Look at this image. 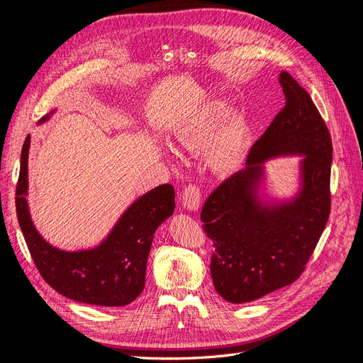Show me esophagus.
Wrapping results in <instances>:
<instances>
[{"mask_svg": "<svg viewBox=\"0 0 363 363\" xmlns=\"http://www.w3.org/2000/svg\"><path fill=\"white\" fill-rule=\"evenodd\" d=\"M201 203V192L196 184H189L183 192V206L191 212H196Z\"/></svg>", "mask_w": 363, "mask_h": 363, "instance_id": "1", "label": "esophagus"}]
</instances>
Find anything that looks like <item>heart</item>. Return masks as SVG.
I'll return each instance as SVG.
<instances>
[{
	"label": "heart",
	"mask_w": 363,
	"mask_h": 363,
	"mask_svg": "<svg viewBox=\"0 0 363 363\" xmlns=\"http://www.w3.org/2000/svg\"><path fill=\"white\" fill-rule=\"evenodd\" d=\"M174 147L184 152H204L207 168L216 175H230L245 157L247 127L239 116H227L223 103L203 106L174 133Z\"/></svg>",
	"instance_id": "1"
}]
</instances>
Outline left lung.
Instances as JSON below:
<instances>
[{"mask_svg": "<svg viewBox=\"0 0 363 363\" xmlns=\"http://www.w3.org/2000/svg\"><path fill=\"white\" fill-rule=\"evenodd\" d=\"M286 104L252 145L245 168L208 196L201 211L215 252L211 274L228 303H248L300 277L330 215L332 139L311 95L281 71ZM303 155L301 188L291 199L261 196L262 163Z\"/></svg>", "mask_w": 363, "mask_h": 363, "instance_id": "1", "label": "left lung"}]
</instances>
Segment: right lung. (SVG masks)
I'll return each mask as SVG.
<instances>
[{
	"label": "right lung",
	"instance_id": "right-lung-1",
	"mask_svg": "<svg viewBox=\"0 0 363 363\" xmlns=\"http://www.w3.org/2000/svg\"><path fill=\"white\" fill-rule=\"evenodd\" d=\"M54 111L43 116L45 123ZM30 135L21 152L16 186V215L28 251L52 289L67 298L92 306H127L145 286L150 248L157 227L174 213L175 192L171 184L140 195L121 215L100 245L89 250L67 251L47 242L38 232L30 215L28 195Z\"/></svg>",
	"mask_w": 363,
	"mask_h": 363
}]
</instances>
